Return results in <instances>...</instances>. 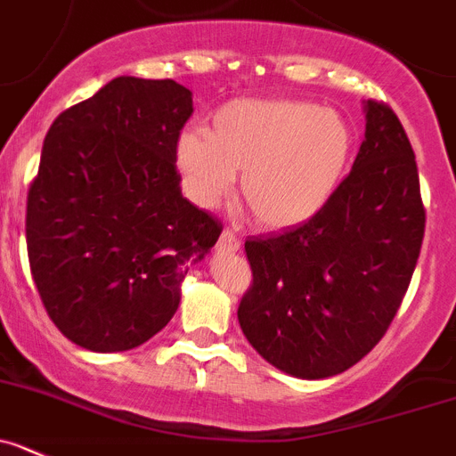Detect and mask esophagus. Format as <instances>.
<instances>
[{
  "label": "esophagus",
  "mask_w": 456,
  "mask_h": 456,
  "mask_svg": "<svg viewBox=\"0 0 456 456\" xmlns=\"http://www.w3.org/2000/svg\"><path fill=\"white\" fill-rule=\"evenodd\" d=\"M238 249H240V240H238V236L233 232H229V229H224V232L220 233L218 242H216V252H218V254H236Z\"/></svg>",
  "instance_id": "1"
}]
</instances>
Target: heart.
Segmentation results:
<instances>
[{
	"mask_svg": "<svg viewBox=\"0 0 456 456\" xmlns=\"http://www.w3.org/2000/svg\"><path fill=\"white\" fill-rule=\"evenodd\" d=\"M353 132L335 110L305 101L238 99L207 132H182L175 164L186 193L216 207L240 175V195L265 229H290L322 211L344 180Z\"/></svg>",
	"mask_w": 456,
	"mask_h": 456,
	"instance_id": "b5f03b06",
	"label": "heart"
}]
</instances>
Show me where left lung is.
Instances as JSON below:
<instances>
[{
	"label": "left lung",
	"instance_id": "obj_1",
	"mask_svg": "<svg viewBox=\"0 0 456 456\" xmlns=\"http://www.w3.org/2000/svg\"><path fill=\"white\" fill-rule=\"evenodd\" d=\"M353 168L308 223L245 240L252 286L238 322L290 376L346 371L382 339L403 304L425 233L419 168L403 123L367 101Z\"/></svg>",
	"mask_w": 456,
	"mask_h": 456
}]
</instances>
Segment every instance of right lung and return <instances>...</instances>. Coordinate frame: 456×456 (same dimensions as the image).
Returning a JSON list of instances; mask_svg holds the SVG:
<instances>
[{"instance_id": "right-lung-1", "label": "right lung", "mask_w": 456, "mask_h": 456, "mask_svg": "<svg viewBox=\"0 0 456 456\" xmlns=\"http://www.w3.org/2000/svg\"><path fill=\"white\" fill-rule=\"evenodd\" d=\"M193 99L175 80L118 76L51 123L27 198V249L46 314L78 346L130 351L180 305L218 218L175 166Z\"/></svg>"}]
</instances>
